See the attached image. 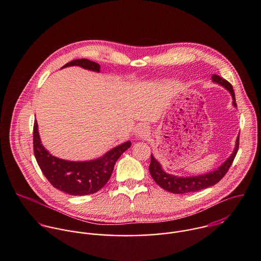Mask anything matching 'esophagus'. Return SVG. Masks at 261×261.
<instances>
[{
  "instance_id": "esophagus-1",
  "label": "esophagus",
  "mask_w": 261,
  "mask_h": 261,
  "mask_svg": "<svg viewBox=\"0 0 261 261\" xmlns=\"http://www.w3.org/2000/svg\"><path fill=\"white\" fill-rule=\"evenodd\" d=\"M135 133H136V136L139 138L146 137L148 135V133H150V129H148V127L145 125H141L136 129Z\"/></svg>"
}]
</instances>
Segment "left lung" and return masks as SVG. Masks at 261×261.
I'll list each match as a JSON object with an SVG mask.
<instances>
[{
    "instance_id": "left-lung-1",
    "label": "left lung",
    "mask_w": 261,
    "mask_h": 261,
    "mask_svg": "<svg viewBox=\"0 0 261 261\" xmlns=\"http://www.w3.org/2000/svg\"><path fill=\"white\" fill-rule=\"evenodd\" d=\"M212 80L214 83H217L221 86L224 87L226 90L229 91V93L232 96L233 99V105L237 106L236 103V96L234 92L232 89L231 84H229L226 80L223 77H220L219 75H214L212 76ZM239 144H240V136H238L237 143H236V148L231 156L223 163L218 169L208 172L206 174H201L197 176H188V177H179L175 176L172 174H168L165 171H163L160 163L151 155V163L150 167H148V170H150V173L154 180L160 186L161 188L164 190L174 193V194H185V193H190V192H196L205 188L211 187V186L216 185L218 181H220L224 175L227 173L228 169L230 168L237 153L239 151Z\"/></svg>"
}]
</instances>
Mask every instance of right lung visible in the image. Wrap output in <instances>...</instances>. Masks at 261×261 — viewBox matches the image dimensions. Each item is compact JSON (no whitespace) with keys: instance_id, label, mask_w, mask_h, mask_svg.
I'll list each match as a JSON object with an SVG mask.
<instances>
[{"instance_id":"add662e5","label":"right lung","mask_w":261,"mask_h":261,"mask_svg":"<svg viewBox=\"0 0 261 261\" xmlns=\"http://www.w3.org/2000/svg\"><path fill=\"white\" fill-rule=\"evenodd\" d=\"M81 66L82 68L100 72V65L88 59L73 60L63 68ZM34 155L42 173L55 188L75 196L93 194L103 188L113 173L121 155L131 146L127 141L107 152L103 157L87 162H72L50 155L41 144L37 121L33 128Z\"/></svg>"}]
</instances>
